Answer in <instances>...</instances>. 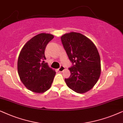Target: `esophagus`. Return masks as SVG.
Instances as JSON below:
<instances>
[{
  "instance_id": "34e87169",
  "label": "esophagus",
  "mask_w": 123,
  "mask_h": 123,
  "mask_svg": "<svg viewBox=\"0 0 123 123\" xmlns=\"http://www.w3.org/2000/svg\"><path fill=\"white\" fill-rule=\"evenodd\" d=\"M65 69V68L64 66H60V68H58V71H60V72H62L63 70H64Z\"/></svg>"
}]
</instances>
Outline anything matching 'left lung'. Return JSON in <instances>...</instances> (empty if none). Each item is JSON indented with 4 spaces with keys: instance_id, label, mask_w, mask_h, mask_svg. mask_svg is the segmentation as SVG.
<instances>
[{
    "instance_id": "obj_1",
    "label": "left lung",
    "mask_w": 123,
    "mask_h": 123,
    "mask_svg": "<svg viewBox=\"0 0 123 123\" xmlns=\"http://www.w3.org/2000/svg\"><path fill=\"white\" fill-rule=\"evenodd\" d=\"M68 58L73 63L71 75L65 81L69 88L84 93L97 82L101 74V60L94 44L83 34L71 32L61 37Z\"/></svg>"
}]
</instances>
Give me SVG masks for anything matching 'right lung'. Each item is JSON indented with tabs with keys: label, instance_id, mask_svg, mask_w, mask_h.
I'll use <instances>...</instances> for the list:
<instances>
[{
	"label": "right lung",
	"instance_id": "right-lung-1",
	"mask_svg": "<svg viewBox=\"0 0 123 123\" xmlns=\"http://www.w3.org/2000/svg\"><path fill=\"white\" fill-rule=\"evenodd\" d=\"M50 34H37L21 49L17 61L18 73L22 83L30 91L44 93L52 86L55 71L45 63L47 45L53 39Z\"/></svg>",
	"mask_w": 123,
	"mask_h": 123
}]
</instances>
